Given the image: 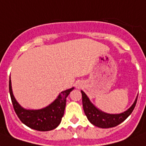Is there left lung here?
<instances>
[{"instance_id":"left-lung-1","label":"left lung","mask_w":146,"mask_h":146,"mask_svg":"<svg viewBox=\"0 0 146 146\" xmlns=\"http://www.w3.org/2000/svg\"><path fill=\"white\" fill-rule=\"evenodd\" d=\"M81 92L82 94L83 109L88 119L94 126L104 129L114 127L123 123L132 113L136 104L138 97H136L133 105L128 110H126V111L121 113L110 114L103 112L102 110L98 109V107H96L91 103L88 97L86 95V94L83 91H81Z\"/></svg>"}]
</instances>
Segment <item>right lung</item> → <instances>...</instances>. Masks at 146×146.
Wrapping results in <instances>:
<instances>
[{"mask_svg": "<svg viewBox=\"0 0 146 146\" xmlns=\"http://www.w3.org/2000/svg\"><path fill=\"white\" fill-rule=\"evenodd\" d=\"M74 88L62 91L56 99L47 107L39 110H28L21 107L14 98L11 80H9V90L13 108L23 123L38 131H50L57 127L62 118L66 105V98Z\"/></svg>", "mask_w": 146, "mask_h": 146, "instance_id": "obj_1", "label": "right lung"}]
</instances>
